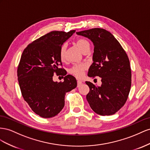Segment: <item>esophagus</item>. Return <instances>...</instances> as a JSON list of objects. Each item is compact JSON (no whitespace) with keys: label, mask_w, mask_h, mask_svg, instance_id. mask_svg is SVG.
<instances>
[{"label":"esophagus","mask_w":150,"mask_h":150,"mask_svg":"<svg viewBox=\"0 0 150 150\" xmlns=\"http://www.w3.org/2000/svg\"><path fill=\"white\" fill-rule=\"evenodd\" d=\"M82 82H81L80 80H78V81H77V87H79L80 85L81 84H82Z\"/></svg>","instance_id":"34e87169"}]
</instances>
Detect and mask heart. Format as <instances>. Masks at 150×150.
I'll return each mask as SVG.
<instances>
[{
  "label": "heart",
  "mask_w": 150,
  "mask_h": 150,
  "mask_svg": "<svg viewBox=\"0 0 150 150\" xmlns=\"http://www.w3.org/2000/svg\"><path fill=\"white\" fill-rule=\"evenodd\" d=\"M76 45L83 53L85 51L90 50V43L89 42L84 39V38H79L75 41ZM67 49V45L65 44L63 45L60 49H59V57L62 62L65 61V52ZM87 66L85 64H77L75 65L69 69V73L71 75H74L77 78H82L83 75V72L86 70Z\"/></svg>",
  "instance_id": "obj_1"
}]
</instances>
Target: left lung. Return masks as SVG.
Listing matches in <instances>:
<instances>
[{"mask_svg": "<svg viewBox=\"0 0 150 150\" xmlns=\"http://www.w3.org/2000/svg\"><path fill=\"white\" fill-rule=\"evenodd\" d=\"M76 33L88 38L94 45L88 76L102 79L100 87L85 82L90 88L86 96L90 107L101 115L114 114L125 104L131 86L130 63L126 51L105 29L93 28Z\"/></svg>", "mask_w": 150, "mask_h": 150, "instance_id": "left-lung-1", "label": "left lung"}]
</instances>
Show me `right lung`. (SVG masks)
I'll list each match as a JSON object with an SVG mask.
<instances>
[{"mask_svg":"<svg viewBox=\"0 0 150 150\" xmlns=\"http://www.w3.org/2000/svg\"><path fill=\"white\" fill-rule=\"evenodd\" d=\"M75 32L51 31L28 45L21 55L18 67L21 93L33 112L43 118L60 112L65 105V93L77 85L70 75L65 76L63 82L53 80L54 74L63 70L59 68L62 65L59 49Z\"/></svg>","mask_w":150,"mask_h":150,"instance_id":"1","label":"right lung"}]
</instances>
